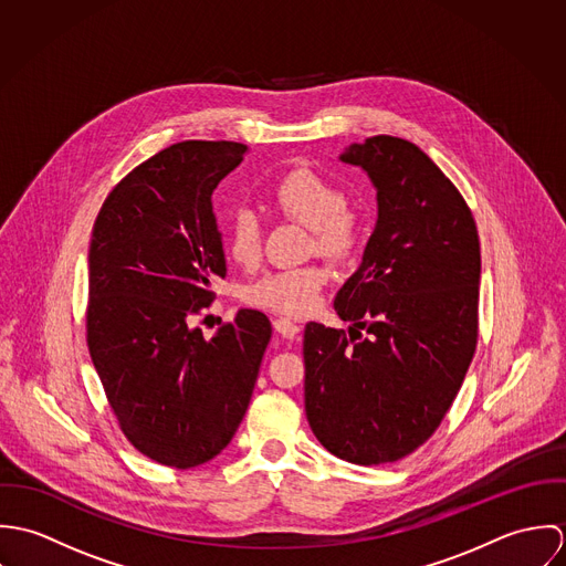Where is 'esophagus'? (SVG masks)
Listing matches in <instances>:
<instances>
[{
  "mask_svg": "<svg viewBox=\"0 0 566 566\" xmlns=\"http://www.w3.org/2000/svg\"><path fill=\"white\" fill-rule=\"evenodd\" d=\"M272 324H274V331L281 333L283 337H296L298 331H301L298 324L292 323V321H287V318H276Z\"/></svg>",
  "mask_w": 566,
  "mask_h": 566,
  "instance_id": "esophagus-1",
  "label": "esophagus"
}]
</instances>
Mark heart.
I'll return each instance as SVG.
<instances>
[{"mask_svg":"<svg viewBox=\"0 0 566 566\" xmlns=\"http://www.w3.org/2000/svg\"><path fill=\"white\" fill-rule=\"evenodd\" d=\"M270 209L310 229L314 248L328 259H344L359 240V216L342 191L314 169L298 167L281 176L270 193ZM227 248L235 263L254 265L261 256V224L248 209L233 213ZM326 283V270L310 263L268 272L243 292V301L285 316L307 314Z\"/></svg>","mask_w":566,"mask_h":566,"instance_id":"obj_1","label":"heart"}]
</instances>
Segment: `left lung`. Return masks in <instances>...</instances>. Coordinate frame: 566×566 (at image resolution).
<instances>
[{
  "label": "left lung",
  "mask_w": 566,
  "mask_h": 566,
  "mask_svg": "<svg viewBox=\"0 0 566 566\" xmlns=\"http://www.w3.org/2000/svg\"><path fill=\"white\" fill-rule=\"evenodd\" d=\"M339 161L377 189V224L333 305L342 328L305 326V411L324 449L373 467L438 429L478 344L482 254L473 213L418 146L350 144Z\"/></svg>",
  "instance_id": "left-lung-1"
}]
</instances>
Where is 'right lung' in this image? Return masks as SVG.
Here are the masks:
<instances>
[{"label": "right lung", "mask_w": 566, "mask_h": 566, "mask_svg": "<svg viewBox=\"0 0 566 566\" xmlns=\"http://www.w3.org/2000/svg\"><path fill=\"white\" fill-rule=\"evenodd\" d=\"M245 150L174 144L122 178L93 224L88 353L124 436L163 467L205 464L231 442L272 335L254 310L211 339L193 326L227 276L211 196Z\"/></svg>", "instance_id": "right-lung-1"}]
</instances>
